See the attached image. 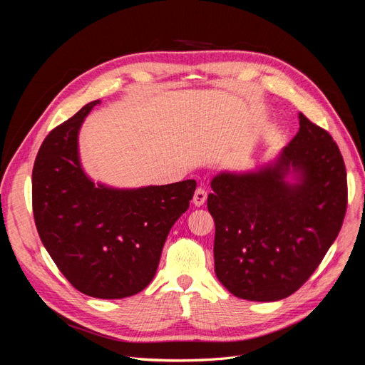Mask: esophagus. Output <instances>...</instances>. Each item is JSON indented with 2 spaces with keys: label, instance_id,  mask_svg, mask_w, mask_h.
<instances>
[{
  "label": "esophagus",
  "instance_id": "obj_1",
  "mask_svg": "<svg viewBox=\"0 0 365 365\" xmlns=\"http://www.w3.org/2000/svg\"><path fill=\"white\" fill-rule=\"evenodd\" d=\"M205 201H207V192L202 189V187H197V189L195 190V195H193V204L196 207H201V205H204Z\"/></svg>",
  "mask_w": 365,
  "mask_h": 365
}]
</instances>
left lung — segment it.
Here are the masks:
<instances>
[{
	"mask_svg": "<svg viewBox=\"0 0 365 365\" xmlns=\"http://www.w3.org/2000/svg\"><path fill=\"white\" fill-rule=\"evenodd\" d=\"M300 129L272 165L219 173L207 197L215 219V272L239 298L277 302L311 277L336 239L347 173L332 135L300 114ZM295 173L299 181H284Z\"/></svg>",
	"mask_w": 365,
	"mask_h": 365,
	"instance_id": "left-lung-1",
	"label": "left lung"
}]
</instances>
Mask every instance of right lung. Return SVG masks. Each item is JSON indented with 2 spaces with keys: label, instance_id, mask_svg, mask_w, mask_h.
<instances>
[{
  "label": "right lung",
  "instance_id": "obj_1",
  "mask_svg": "<svg viewBox=\"0 0 365 365\" xmlns=\"http://www.w3.org/2000/svg\"><path fill=\"white\" fill-rule=\"evenodd\" d=\"M97 103L85 105L42 141L31 173L33 216L43 247L77 291L125 298L152 282L196 181L132 190L94 184L81 165L77 134Z\"/></svg>",
  "mask_w": 365,
  "mask_h": 365
}]
</instances>
